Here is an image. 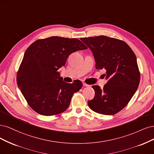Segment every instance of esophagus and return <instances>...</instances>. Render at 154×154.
I'll return each instance as SVG.
<instances>
[{
	"label": "esophagus",
	"mask_w": 154,
	"mask_h": 154,
	"mask_svg": "<svg viewBox=\"0 0 154 154\" xmlns=\"http://www.w3.org/2000/svg\"><path fill=\"white\" fill-rule=\"evenodd\" d=\"M82 84H83V86H84V87H88V86H89V85H88V84H86L85 82H83Z\"/></svg>",
	"instance_id": "1"
}]
</instances>
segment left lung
Segmentation results:
<instances>
[{"mask_svg": "<svg viewBox=\"0 0 154 154\" xmlns=\"http://www.w3.org/2000/svg\"><path fill=\"white\" fill-rule=\"evenodd\" d=\"M91 51L96 68L103 69L107 80L102 89L93 86V99L88 102L91 110L105 115L121 111L134 95L140 81L137 59L131 47L120 39L106 36L81 38Z\"/></svg>", "mask_w": 154, "mask_h": 154, "instance_id": "8db88e82", "label": "left lung"}]
</instances>
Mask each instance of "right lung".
Returning a JSON list of instances; mask_svg holds the SVG:
<instances>
[{"label": "right lung", "mask_w": 154, "mask_h": 154, "mask_svg": "<svg viewBox=\"0 0 154 154\" xmlns=\"http://www.w3.org/2000/svg\"><path fill=\"white\" fill-rule=\"evenodd\" d=\"M86 48L78 39L59 36L38 39L27 48L17 82L34 111L52 116L67 109L73 93L81 90L82 83L79 80L72 84L63 81L58 70L72 53Z\"/></svg>", "instance_id": "add662e5"}]
</instances>
